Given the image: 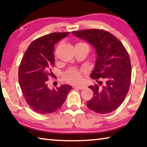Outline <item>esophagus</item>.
Listing matches in <instances>:
<instances>
[{
	"label": "esophagus",
	"instance_id": "esophagus-1",
	"mask_svg": "<svg viewBox=\"0 0 147 147\" xmlns=\"http://www.w3.org/2000/svg\"><path fill=\"white\" fill-rule=\"evenodd\" d=\"M74 87L76 88L79 89V90H82V89L84 88L85 86H84V85H76V86Z\"/></svg>",
	"mask_w": 147,
	"mask_h": 147
}]
</instances>
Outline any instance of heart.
Segmentation results:
<instances>
[{"mask_svg":"<svg viewBox=\"0 0 147 147\" xmlns=\"http://www.w3.org/2000/svg\"><path fill=\"white\" fill-rule=\"evenodd\" d=\"M81 44L88 45L85 43H78ZM84 71V69H78L76 68H69L64 74V77L67 82L71 83H77L82 80V73Z\"/></svg>","mask_w":147,"mask_h":147,"instance_id":"b5f03b06","label":"heart"}]
</instances>
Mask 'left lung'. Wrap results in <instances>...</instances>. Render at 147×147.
<instances>
[{"instance_id": "obj_1", "label": "left lung", "mask_w": 147, "mask_h": 147, "mask_svg": "<svg viewBox=\"0 0 147 147\" xmlns=\"http://www.w3.org/2000/svg\"><path fill=\"white\" fill-rule=\"evenodd\" d=\"M73 34L90 43L97 55L90 77L98 84L89 86L94 95L87 102L88 108L101 114L112 112L124 101L130 87L131 65L127 51L119 39L105 30H84Z\"/></svg>"}]
</instances>
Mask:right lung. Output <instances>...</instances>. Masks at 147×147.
<instances>
[{
    "label": "right lung",
    "instance_id": "obj_1",
    "mask_svg": "<svg viewBox=\"0 0 147 147\" xmlns=\"http://www.w3.org/2000/svg\"><path fill=\"white\" fill-rule=\"evenodd\" d=\"M69 32L51 33L35 39L24 55L18 69V80L26 102L39 114L53 113L59 109L72 89L61 85L51 90L47 86L54 67V45Z\"/></svg>",
    "mask_w": 147,
    "mask_h": 147
}]
</instances>
